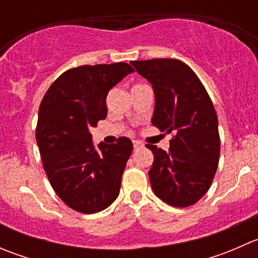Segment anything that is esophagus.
<instances>
[{
  "instance_id": "esophagus-1",
  "label": "esophagus",
  "mask_w": 258,
  "mask_h": 258,
  "mask_svg": "<svg viewBox=\"0 0 258 258\" xmlns=\"http://www.w3.org/2000/svg\"><path fill=\"white\" fill-rule=\"evenodd\" d=\"M145 145L141 141H134V148L135 150H140V148H144Z\"/></svg>"
}]
</instances>
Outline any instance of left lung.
Returning <instances> with one entry per match:
<instances>
[{
    "label": "left lung",
    "mask_w": 258,
    "mask_h": 258,
    "mask_svg": "<svg viewBox=\"0 0 258 258\" xmlns=\"http://www.w3.org/2000/svg\"><path fill=\"white\" fill-rule=\"evenodd\" d=\"M131 64L152 83V124L166 134L175 132L167 152L146 145L155 156L148 172L153 192L171 206H192L209 191L220 158L212 101L197 75L179 59L153 58Z\"/></svg>",
    "instance_id": "obj_1"
}]
</instances>
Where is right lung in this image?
<instances>
[{
  "mask_svg": "<svg viewBox=\"0 0 258 258\" xmlns=\"http://www.w3.org/2000/svg\"><path fill=\"white\" fill-rule=\"evenodd\" d=\"M131 72L126 62L67 70L40 105L36 141L43 168L57 196L77 212H100L118 196L131 140L101 142L97 150L90 130L106 118L108 91Z\"/></svg>",
  "mask_w": 258,
  "mask_h": 258,
  "instance_id": "add662e5",
  "label": "right lung"
}]
</instances>
